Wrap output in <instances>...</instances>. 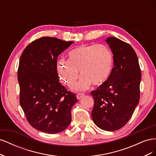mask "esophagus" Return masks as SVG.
<instances>
[{"label":"esophagus","mask_w":156,"mask_h":156,"mask_svg":"<svg viewBox=\"0 0 156 156\" xmlns=\"http://www.w3.org/2000/svg\"><path fill=\"white\" fill-rule=\"evenodd\" d=\"M84 96V94H78L77 95V98L78 100H81V99Z\"/></svg>","instance_id":"1"}]
</instances>
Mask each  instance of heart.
Listing matches in <instances>:
<instances>
[{"label":"heart","instance_id":"1","mask_svg":"<svg viewBox=\"0 0 156 156\" xmlns=\"http://www.w3.org/2000/svg\"><path fill=\"white\" fill-rule=\"evenodd\" d=\"M114 66V55L106 45H84L68 53V60H60L57 63L59 77L64 84L72 87L79 77H81L73 87L74 90L83 92L93 84L102 85L110 77Z\"/></svg>","mask_w":156,"mask_h":156}]
</instances>
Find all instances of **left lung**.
Wrapping results in <instances>:
<instances>
[{
    "label": "left lung",
    "instance_id": "left-lung-1",
    "mask_svg": "<svg viewBox=\"0 0 156 156\" xmlns=\"http://www.w3.org/2000/svg\"><path fill=\"white\" fill-rule=\"evenodd\" d=\"M114 55V67L107 81L91 92L92 118L100 129L116 131L126 124L138 105L141 72L132 47L115 37L105 40Z\"/></svg>",
    "mask_w": 156,
    "mask_h": 156
}]
</instances>
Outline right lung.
I'll return each instance as SVG.
<instances>
[{
    "mask_svg": "<svg viewBox=\"0 0 156 156\" xmlns=\"http://www.w3.org/2000/svg\"><path fill=\"white\" fill-rule=\"evenodd\" d=\"M73 43L42 37L28 45L20 57V105L29 124L40 131L60 133L72 121L71 111L78 100L59 83L56 62Z\"/></svg>",
    "mask_w": 156,
    "mask_h": 156,
    "instance_id": "right-lung-1",
    "label": "right lung"
}]
</instances>
